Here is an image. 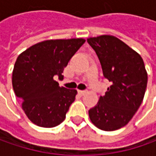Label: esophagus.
Listing matches in <instances>:
<instances>
[{
	"instance_id": "34e87169",
	"label": "esophagus",
	"mask_w": 156,
	"mask_h": 156,
	"mask_svg": "<svg viewBox=\"0 0 156 156\" xmlns=\"http://www.w3.org/2000/svg\"><path fill=\"white\" fill-rule=\"evenodd\" d=\"M78 93H79V94H81V95H83V94H86V91H85V90H79Z\"/></svg>"
}]
</instances>
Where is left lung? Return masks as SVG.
I'll use <instances>...</instances> for the list:
<instances>
[{
    "label": "left lung",
    "mask_w": 156,
    "mask_h": 156,
    "mask_svg": "<svg viewBox=\"0 0 156 156\" xmlns=\"http://www.w3.org/2000/svg\"><path fill=\"white\" fill-rule=\"evenodd\" d=\"M99 58L103 75L111 82L104 96L88 110L100 129L114 131L127 125L140 108L145 94L147 74L141 55L113 35L88 38Z\"/></svg>",
    "instance_id": "obj_1"
}]
</instances>
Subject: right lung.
Segmentation results:
<instances>
[{
    "label": "right lung",
    "instance_id": "obj_1",
    "mask_svg": "<svg viewBox=\"0 0 156 156\" xmlns=\"http://www.w3.org/2000/svg\"><path fill=\"white\" fill-rule=\"evenodd\" d=\"M81 38L48 40L22 52L15 62L12 84L27 118L35 125L53 128L65 120L77 91L60 87L64 68L83 45Z\"/></svg>",
    "mask_w": 156,
    "mask_h": 156
}]
</instances>
